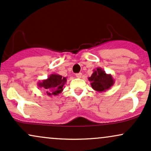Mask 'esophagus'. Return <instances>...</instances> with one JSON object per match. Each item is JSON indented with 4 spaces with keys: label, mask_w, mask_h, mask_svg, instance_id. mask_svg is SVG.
Masks as SVG:
<instances>
[{
    "label": "esophagus",
    "mask_w": 151,
    "mask_h": 151,
    "mask_svg": "<svg viewBox=\"0 0 151 151\" xmlns=\"http://www.w3.org/2000/svg\"><path fill=\"white\" fill-rule=\"evenodd\" d=\"M76 76L77 78H81L82 77V73H76Z\"/></svg>",
    "instance_id": "obj_1"
}]
</instances>
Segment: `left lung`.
<instances>
[{
    "instance_id": "left-lung-1",
    "label": "left lung",
    "mask_w": 151,
    "mask_h": 151,
    "mask_svg": "<svg viewBox=\"0 0 151 151\" xmlns=\"http://www.w3.org/2000/svg\"><path fill=\"white\" fill-rule=\"evenodd\" d=\"M92 88L97 92H105L114 85V80L111 74H107L100 67L93 70V73L88 78Z\"/></svg>"
}]
</instances>
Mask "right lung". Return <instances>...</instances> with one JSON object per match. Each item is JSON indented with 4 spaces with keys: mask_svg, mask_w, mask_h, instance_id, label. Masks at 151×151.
Instances as JSON below:
<instances>
[{
    "mask_svg": "<svg viewBox=\"0 0 151 151\" xmlns=\"http://www.w3.org/2000/svg\"><path fill=\"white\" fill-rule=\"evenodd\" d=\"M66 81V77L53 73L51 74L47 79L40 81L37 83V86L44 90L46 94L49 96H57L62 93L63 90V87Z\"/></svg>",
    "mask_w": 151,
    "mask_h": 151,
    "instance_id": "obj_1",
    "label": "right lung"
}]
</instances>
